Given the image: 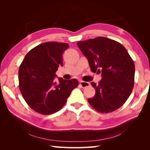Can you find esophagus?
Here are the masks:
<instances>
[{
	"label": "esophagus",
	"instance_id": "obj_1",
	"mask_svg": "<svg viewBox=\"0 0 150 150\" xmlns=\"http://www.w3.org/2000/svg\"><path fill=\"white\" fill-rule=\"evenodd\" d=\"M79 83H80V85L81 86V87H82L83 88H85L88 87V86H90L89 83L85 82V81H80Z\"/></svg>",
	"mask_w": 150,
	"mask_h": 150
}]
</instances>
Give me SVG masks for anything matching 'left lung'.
Wrapping results in <instances>:
<instances>
[{
    "mask_svg": "<svg viewBox=\"0 0 150 150\" xmlns=\"http://www.w3.org/2000/svg\"><path fill=\"white\" fill-rule=\"evenodd\" d=\"M77 44L92 72L101 73L98 84L91 83L96 93L88 99L90 105L102 113L117 110L128 99L134 83V63L128 51L120 42L103 37Z\"/></svg>",
    "mask_w": 150,
    "mask_h": 150,
    "instance_id": "obj_1",
    "label": "left lung"
}]
</instances>
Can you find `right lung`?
<instances>
[{"mask_svg": "<svg viewBox=\"0 0 150 150\" xmlns=\"http://www.w3.org/2000/svg\"><path fill=\"white\" fill-rule=\"evenodd\" d=\"M69 47L64 42H47L26 54L19 69V89L30 108L42 115L60 110L72 89L79 85L76 79L55 81L59 66H63L62 54Z\"/></svg>", "mask_w": 150, "mask_h": 150, "instance_id": "1", "label": "right lung"}]
</instances>
